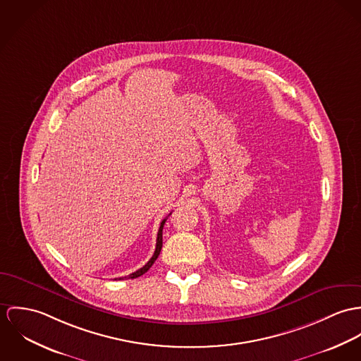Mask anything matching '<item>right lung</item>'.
Here are the masks:
<instances>
[{"mask_svg": "<svg viewBox=\"0 0 361 361\" xmlns=\"http://www.w3.org/2000/svg\"><path fill=\"white\" fill-rule=\"evenodd\" d=\"M170 214H171V213H169V216H170ZM169 216H166V217L161 220V227H159V231H158V238H157V249H155L154 256L149 259V262H148L144 267H141L140 270H137V271H134L133 274H130V276H128V279H137V277H140V276L145 274V273L151 269V266L155 263V260L158 259V256H159V253H161V243H163V238H161V234H163V226H164V223H166V220H167V217H169ZM115 280H123V277H121V279H115Z\"/></svg>", "mask_w": 361, "mask_h": 361, "instance_id": "add662e5", "label": "right lung"}]
</instances>
